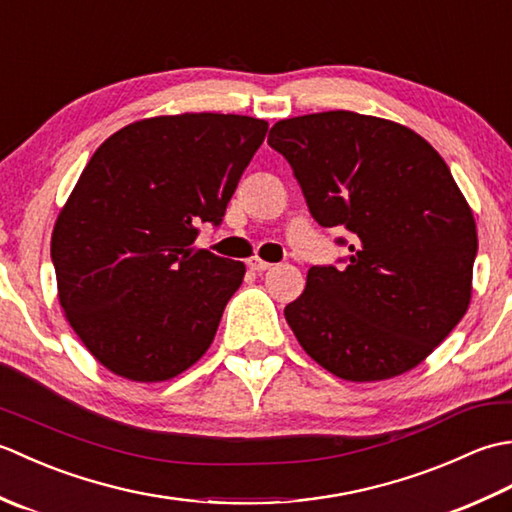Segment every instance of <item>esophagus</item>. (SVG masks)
I'll return each instance as SVG.
<instances>
[{"label": "esophagus", "instance_id": "34e87169", "mask_svg": "<svg viewBox=\"0 0 512 512\" xmlns=\"http://www.w3.org/2000/svg\"><path fill=\"white\" fill-rule=\"evenodd\" d=\"M248 266L253 268V270H257V273H264V270L273 268V264L264 262V259H259V257H250V259H248Z\"/></svg>", "mask_w": 512, "mask_h": 512}]
</instances>
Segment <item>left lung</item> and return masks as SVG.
I'll list each match as a JSON object with an SVG mask.
<instances>
[{"mask_svg": "<svg viewBox=\"0 0 512 512\" xmlns=\"http://www.w3.org/2000/svg\"><path fill=\"white\" fill-rule=\"evenodd\" d=\"M268 145L290 162L314 220L352 233L347 266H312L284 310L299 345L352 383L420 365L473 292L475 220L447 162L413 129L347 110L279 121Z\"/></svg>", "mask_w": 512, "mask_h": 512, "instance_id": "left-lung-1", "label": "left lung"}]
</instances>
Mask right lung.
I'll return each instance as SVG.
<instances>
[{"instance_id":"add662e5","label":"right lung","mask_w":512,"mask_h":512,"mask_svg":"<svg viewBox=\"0 0 512 512\" xmlns=\"http://www.w3.org/2000/svg\"><path fill=\"white\" fill-rule=\"evenodd\" d=\"M268 123L237 114L154 116L94 151L52 228L65 319L112 374L162 383L209 350L246 266L195 250L220 224Z\"/></svg>"}]
</instances>
